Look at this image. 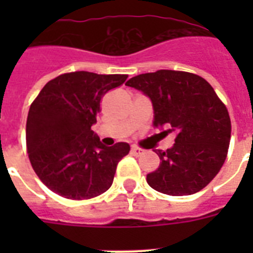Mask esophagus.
I'll return each instance as SVG.
<instances>
[{
    "label": "esophagus",
    "mask_w": 253,
    "mask_h": 253,
    "mask_svg": "<svg viewBox=\"0 0 253 253\" xmlns=\"http://www.w3.org/2000/svg\"><path fill=\"white\" fill-rule=\"evenodd\" d=\"M144 154V150L142 148H139V147H132L131 148V155H134V156H140V155Z\"/></svg>",
    "instance_id": "34e87169"
}]
</instances>
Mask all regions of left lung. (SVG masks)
Listing matches in <instances>:
<instances>
[{
  "instance_id": "8db88e82",
  "label": "left lung",
  "mask_w": 253,
  "mask_h": 253,
  "mask_svg": "<svg viewBox=\"0 0 253 253\" xmlns=\"http://www.w3.org/2000/svg\"><path fill=\"white\" fill-rule=\"evenodd\" d=\"M148 95L155 126L174 132L172 148L159 150L160 166L147 174L151 188L168 196L200 192L218 174L227 158L231 121L212 86L198 75L160 69L126 83Z\"/></svg>"
}]
</instances>
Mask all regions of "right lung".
Listing matches in <instances>:
<instances>
[{"label": "right lung", "mask_w": 253, "mask_h": 253, "mask_svg": "<svg viewBox=\"0 0 253 253\" xmlns=\"http://www.w3.org/2000/svg\"><path fill=\"white\" fill-rule=\"evenodd\" d=\"M127 75L77 71L48 81L30 106L26 147L43 184L68 200H90L110 188L127 143L105 147L91 131L101 99Z\"/></svg>", "instance_id": "obj_1"}]
</instances>
